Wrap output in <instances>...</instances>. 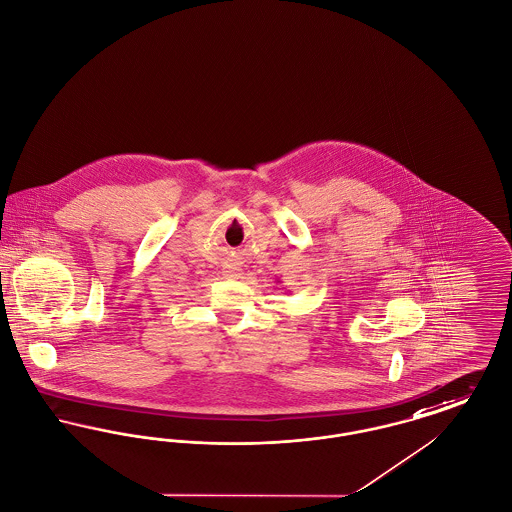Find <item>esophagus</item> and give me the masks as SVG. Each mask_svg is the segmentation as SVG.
Instances as JSON below:
<instances>
[{
	"label": "esophagus",
	"instance_id": "34e87169",
	"mask_svg": "<svg viewBox=\"0 0 512 512\" xmlns=\"http://www.w3.org/2000/svg\"><path fill=\"white\" fill-rule=\"evenodd\" d=\"M227 275H229V277H237V275H239V269H231V271H227Z\"/></svg>",
	"mask_w": 512,
	"mask_h": 512
}]
</instances>
